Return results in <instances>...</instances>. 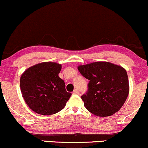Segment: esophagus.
I'll return each mask as SVG.
<instances>
[{"label":"esophagus","mask_w":148,"mask_h":148,"mask_svg":"<svg viewBox=\"0 0 148 148\" xmlns=\"http://www.w3.org/2000/svg\"><path fill=\"white\" fill-rule=\"evenodd\" d=\"M78 93H79V91H78L77 89H75L73 92V94H75V95L78 94Z\"/></svg>","instance_id":"obj_1"}]
</instances>
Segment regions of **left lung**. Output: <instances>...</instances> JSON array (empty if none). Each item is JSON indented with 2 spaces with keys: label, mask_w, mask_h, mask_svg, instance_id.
<instances>
[{
  "label": "left lung",
  "mask_w": 148,
  "mask_h": 148,
  "mask_svg": "<svg viewBox=\"0 0 148 148\" xmlns=\"http://www.w3.org/2000/svg\"><path fill=\"white\" fill-rule=\"evenodd\" d=\"M77 69L89 80L87 93L81 97L88 112L100 117H107L119 112L130 91L125 69L108 62L80 65Z\"/></svg>",
  "instance_id": "8db88e82"
}]
</instances>
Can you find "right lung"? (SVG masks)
I'll list each match as a JSON object with an SVG mask.
<instances>
[{
	"label": "right lung",
	"mask_w": 148,
	"mask_h": 148,
	"mask_svg": "<svg viewBox=\"0 0 148 148\" xmlns=\"http://www.w3.org/2000/svg\"><path fill=\"white\" fill-rule=\"evenodd\" d=\"M62 65L42 62L28 68L20 78V87L25 103L41 115L55 114L64 108L71 93L59 77Z\"/></svg>",
	"instance_id": "right-lung-1"
}]
</instances>
